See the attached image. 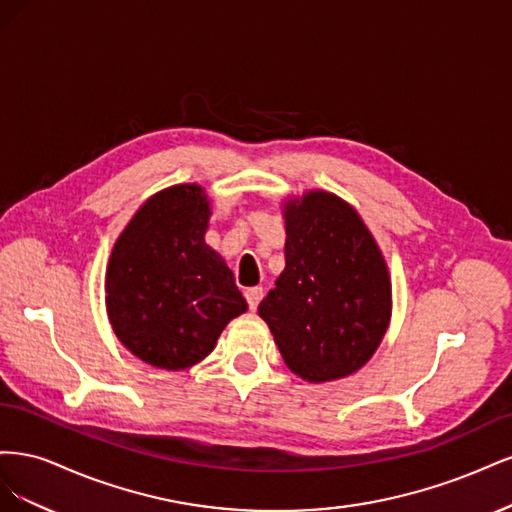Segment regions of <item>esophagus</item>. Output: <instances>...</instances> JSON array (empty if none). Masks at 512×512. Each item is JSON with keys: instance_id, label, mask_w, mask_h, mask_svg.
Returning <instances> with one entry per match:
<instances>
[{"instance_id": "obj_1", "label": "esophagus", "mask_w": 512, "mask_h": 512, "mask_svg": "<svg viewBox=\"0 0 512 512\" xmlns=\"http://www.w3.org/2000/svg\"><path fill=\"white\" fill-rule=\"evenodd\" d=\"M262 294H265V290H262L260 286H254V288H247L245 290V299H247V305H250V309L254 312V309L258 307Z\"/></svg>"}]
</instances>
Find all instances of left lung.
Instances as JSON below:
<instances>
[{
	"label": "left lung",
	"mask_w": 512,
	"mask_h": 512,
	"mask_svg": "<svg viewBox=\"0 0 512 512\" xmlns=\"http://www.w3.org/2000/svg\"><path fill=\"white\" fill-rule=\"evenodd\" d=\"M284 256L286 269L258 305L284 363L309 382L350 376L391 318V280L374 237L342 198L309 192L286 207Z\"/></svg>",
	"instance_id": "left-lung-1"
}]
</instances>
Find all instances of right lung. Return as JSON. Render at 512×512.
Returning a JSON list of instances; mask_svg holds the SVG:
<instances>
[{"label":"right lung","mask_w":512,"mask_h":512,"mask_svg":"<svg viewBox=\"0 0 512 512\" xmlns=\"http://www.w3.org/2000/svg\"><path fill=\"white\" fill-rule=\"evenodd\" d=\"M209 215L203 188H168L136 211L108 260V320L121 344L153 367L205 359L247 309L235 275L205 243Z\"/></svg>","instance_id":"add662e5"}]
</instances>
